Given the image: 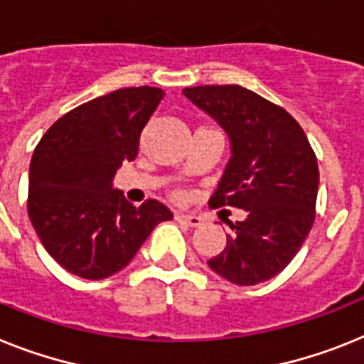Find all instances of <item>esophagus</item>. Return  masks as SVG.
Segmentation results:
<instances>
[{"label": "esophagus", "instance_id": "1", "mask_svg": "<svg viewBox=\"0 0 364 364\" xmlns=\"http://www.w3.org/2000/svg\"><path fill=\"white\" fill-rule=\"evenodd\" d=\"M176 220L179 222V224H185L188 225V228H198V225H201V216L198 215H176Z\"/></svg>", "mask_w": 364, "mask_h": 364}]
</instances>
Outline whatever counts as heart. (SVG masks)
Wrapping results in <instances>:
<instances>
[{
	"mask_svg": "<svg viewBox=\"0 0 364 364\" xmlns=\"http://www.w3.org/2000/svg\"><path fill=\"white\" fill-rule=\"evenodd\" d=\"M177 198H183V194H177Z\"/></svg>",
	"mask_w": 364,
	"mask_h": 364,
	"instance_id": "heart-1",
	"label": "heart"
}]
</instances>
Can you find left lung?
I'll return each instance as SVG.
<instances>
[{"label":"left lung","mask_w":364,"mask_h":364,"mask_svg":"<svg viewBox=\"0 0 364 364\" xmlns=\"http://www.w3.org/2000/svg\"><path fill=\"white\" fill-rule=\"evenodd\" d=\"M228 133L231 159L213 207L248 213L231 224L224 252L207 261L235 285H257L294 259L314 222L318 164L300 124L285 109L239 85L183 88Z\"/></svg>","instance_id":"1"}]
</instances>
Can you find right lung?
<instances>
[{"label":"right lung","mask_w":364,"mask_h":364,"mask_svg":"<svg viewBox=\"0 0 364 364\" xmlns=\"http://www.w3.org/2000/svg\"><path fill=\"white\" fill-rule=\"evenodd\" d=\"M164 92L120 88L55 122L29 166L27 213L51 257L83 279L127 267L155 225L172 220L157 200L140 207L112 188L116 170L139 154L140 133Z\"/></svg>","instance_id":"obj_1"}]
</instances>
